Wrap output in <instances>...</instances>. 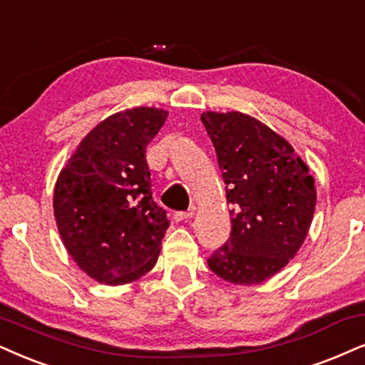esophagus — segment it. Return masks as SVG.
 I'll list each match as a JSON object with an SVG mask.
<instances>
[{"label": "esophagus", "mask_w": 365, "mask_h": 365, "mask_svg": "<svg viewBox=\"0 0 365 365\" xmlns=\"http://www.w3.org/2000/svg\"><path fill=\"white\" fill-rule=\"evenodd\" d=\"M193 217V210L187 212H173V220L175 222H182V220H188Z\"/></svg>", "instance_id": "34e87169"}]
</instances>
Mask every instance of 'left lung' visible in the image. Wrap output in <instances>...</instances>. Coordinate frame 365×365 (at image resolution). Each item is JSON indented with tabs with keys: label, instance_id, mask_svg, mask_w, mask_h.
Segmentation results:
<instances>
[{
	"label": "left lung",
	"instance_id": "1",
	"mask_svg": "<svg viewBox=\"0 0 365 365\" xmlns=\"http://www.w3.org/2000/svg\"><path fill=\"white\" fill-rule=\"evenodd\" d=\"M222 170L230 237L207 262L234 284H259L293 259L317 205L315 180L278 133L242 113L200 116Z\"/></svg>",
	"mask_w": 365,
	"mask_h": 365
}]
</instances>
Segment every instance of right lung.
Wrapping results in <instances>:
<instances>
[{
	"label": "right lung",
	"instance_id": "1",
	"mask_svg": "<svg viewBox=\"0 0 365 365\" xmlns=\"http://www.w3.org/2000/svg\"><path fill=\"white\" fill-rule=\"evenodd\" d=\"M167 116L163 109L135 108L106 118L55 183L53 214L63 246L99 283H131L158 259L170 222L151 198L146 146Z\"/></svg>",
	"mask_w": 365,
	"mask_h": 365
}]
</instances>
